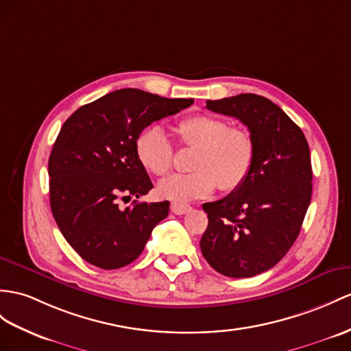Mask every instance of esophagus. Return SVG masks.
<instances>
[{"mask_svg": "<svg viewBox=\"0 0 351 351\" xmlns=\"http://www.w3.org/2000/svg\"><path fill=\"white\" fill-rule=\"evenodd\" d=\"M191 210V205L187 204H178V202H173L171 204V211L174 213V215H184Z\"/></svg>", "mask_w": 351, "mask_h": 351, "instance_id": "esophagus-1", "label": "esophagus"}]
</instances>
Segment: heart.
<instances>
[{"mask_svg": "<svg viewBox=\"0 0 351 351\" xmlns=\"http://www.w3.org/2000/svg\"><path fill=\"white\" fill-rule=\"evenodd\" d=\"M174 134L184 146L195 147L193 173L173 174L158 184L160 198L187 202L205 198L219 186L229 192L241 186L254 160L252 135L241 128L208 114H193L178 121ZM135 153L149 173L165 176L173 165V147L159 128L143 130L135 140Z\"/></svg>", "mask_w": 351, "mask_h": 351, "instance_id": "1", "label": "heart"}]
</instances>
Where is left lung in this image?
<instances>
[{"mask_svg":"<svg viewBox=\"0 0 351 351\" xmlns=\"http://www.w3.org/2000/svg\"><path fill=\"white\" fill-rule=\"evenodd\" d=\"M207 108L249 128L254 160L241 186L202 205L208 226L201 252L226 277L258 276L285 258L301 230L313 191L308 143L301 128L265 97L208 99Z\"/></svg>","mask_w":351,"mask_h":351,"instance_id":"1","label":"left lung"}]
</instances>
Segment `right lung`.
Returning <instances> with one entry per match:
<instances>
[{"instance_id": "obj_1", "label": "right lung", "mask_w": 351, "mask_h": 351, "mask_svg": "<svg viewBox=\"0 0 351 351\" xmlns=\"http://www.w3.org/2000/svg\"><path fill=\"white\" fill-rule=\"evenodd\" d=\"M193 99L162 98L119 89L75 110L59 131L49 158L50 208L80 258L102 269L134 262L169 202H132L152 187L135 153V140L152 122L173 116Z\"/></svg>"}]
</instances>
